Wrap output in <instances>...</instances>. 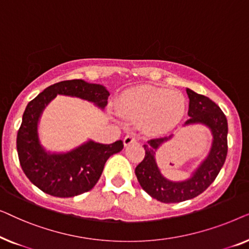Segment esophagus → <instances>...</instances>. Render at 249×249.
<instances>
[{
	"instance_id": "1",
	"label": "esophagus",
	"mask_w": 249,
	"mask_h": 249,
	"mask_svg": "<svg viewBox=\"0 0 249 249\" xmlns=\"http://www.w3.org/2000/svg\"><path fill=\"white\" fill-rule=\"evenodd\" d=\"M134 142H137V138H136L135 136L128 135L124 138V144L125 147H127V146H129V145L134 144Z\"/></svg>"
}]
</instances>
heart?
Segmentation results:
<instances>
[{
	"instance_id": "1",
	"label": "heart",
	"mask_w": 249,
	"mask_h": 249,
	"mask_svg": "<svg viewBox=\"0 0 249 249\" xmlns=\"http://www.w3.org/2000/svg\"><path fill=\"white\" fill-rule=\"evenodd\" d=\"M117 107L122 117L141 122L146 132L163 135L181 121L186 100L178 90L142 85L124 90L118 98Z\"/></svg>"
}]
</instances>
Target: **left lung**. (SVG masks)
<instances>
[{
  "label": "left lung",
  "mask_w": 249,
  "mask_h": 249,
  "mask_svg": "<svg viewBox=\"0 0 249 249\" xmlns=\"http://www.w3.org/2000/svg\"><path fill=\"white\" fill-rule=\"evenodd\" d=\"M189 98L188 117L183 127L202 124L210 129L212 135L210 151L198 165L193 170L189 178L170 180L161 172L156 162V152L162 145L173 138H155L144 145L145 158L136 166L135 173L139 185L153 198L162 203H179L192 199L207 189L215 180L226 161L228 153V121L221 108L209 97L186 88Z\"/></svg>",
  "instance_id": "1"
}]
</instances>
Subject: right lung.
Returning <instances> with one entry per match:
<instances>
[{
    "label": "right lung",
    "mask_w": 249,
    "mask_h": 249,
    "mask_svg": "<svg viewBox=\"0 0 249 249\" xmlns=\"http://www.w3.org/2000/svg\"><path fill=\"white\" fill-rule=\"evenodd\" d=\"M56 95L81 98L104 110L110 93L103 85L83 79L60 81L37 95L23 112L17 151L27 178L49 195L73 197L96 185L107 159L122 151L124 142L104 145L88 139L70 151H47L40 142L38 125L44 110Z\"/></svg>",
    "instance_id": "add662e5"
}]
</instances>
